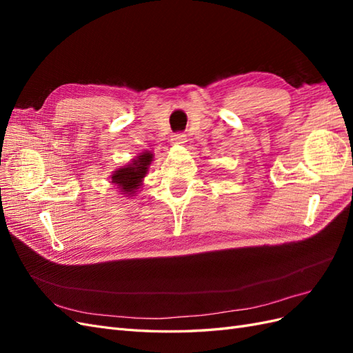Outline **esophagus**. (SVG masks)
Returning a JSON list of instances; mask_svg holds the SVG:
<instances>
[{
  "label": "esophagus",
  "mask_w": 353,
  "mask_h": 353,
  "mask_svg": "<svg viewBox=\"0 0 353 353\" xmlns=\"http://www.w3.org/2000/svg\"><path fill=\"white\" fill-rule=\"evenodd\" d=\"M172 143H174V144H176V145H183V144H185V143H187V137H185V134H181V132H178V134L172 135Z\"/></svg>",
  "instance_id": "obj_1"
}]
</instances>
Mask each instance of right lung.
<instances>
[{
	"label": "right lung",
	"mask_w": 353,
	"mask_h": 353,
	"mask_svg": "<svg viewBox=\"0 0 353 353\" xmlns=\"http://www.w3.org/2000/svg\"><path fill=\"white\" fill-rule=\"evenodd\" d=\"M152 160H153V154L150 152L141 153L131 165L116 170L112 176V183L119 185V188L125 191L126 194H134L135 190L140 188L141 179L145 176L148 165L152 163Z\"/></svg>",
	"instance_id": "add662e5"
}]
</instances>
